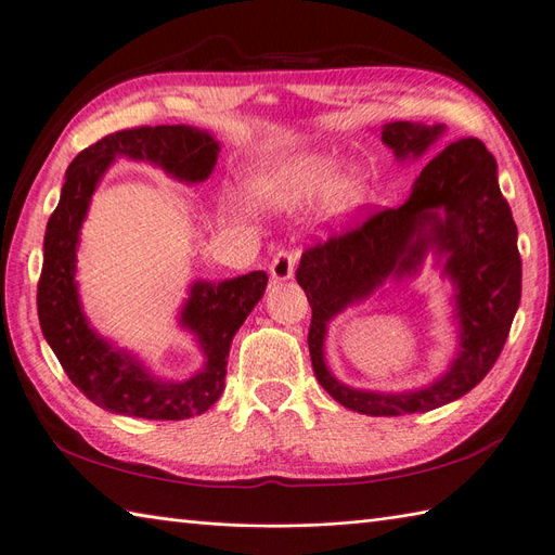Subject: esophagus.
<instances>
[{"instance_id": "34e87169", "label": "esophagus", "mask_w": 555, "mask_h": 555, "mask_svg": "<svg viewBox=\"0 0 555 555\" xmlns=\"http://www.w3.org/2000/svg\"><path fill=\"white\" fill-rule=\"evenodd\" d=\"M296 261H298V251L296 249H287V247H280L273 259L271 266H268V271H271L273 280H289L294 278L296 271Z\"/></svg>"}]
</instances>
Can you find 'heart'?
<instances>
[{
    "instance_id": "b5f03b06",
    "label": "heart",
    "mask_w": 555,
    "mask_h": 555,
    "mask_svg": "<svg viewBox=\"0 0 555 555\" xmlns=\"http://www.w3.org/2000/svg\"><path fill=\"white\" fill-rule=\"evenodd\" d=\"M335 164L328 159H296L278 171L271 190L287 204H308L322 196L326 217L340 220L365 201V182L359 173L333 178Z\"/></svg>"
}]
</instances>
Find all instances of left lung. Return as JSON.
<instances>
[{
    "mask_svg": "<svg viewBox=\"0 0 555 555\" xmlns=\"http://www.w3.org/2000/svg\"><path fill=\"white\" fill-rule=\"evenodd\" d=\"M444 127L389 122L382 141L396 159L422 157ZM509 204L500 192L495 157L477 139L449 143L418 173L398 208H384L357 227L308 247L296 268L312 322V371L340 405L367 416H398L442 408L465 396L498 361L520 300V257ZM433 246L457 287L462 349L450 371L430 387L408 395L351 390L323 361L325 324L347 305L370 295L389 274L415 272Z\"/></svg>",
    "mask_w": 555,
    "mask_h": 555,
    "instance_id": "obj_1",
    "label": "left lung"
}]
</instances>
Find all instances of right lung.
Wrapping results in <instances>:
<instances>
[{
    "instance_id": "add662e5",
    "label": "right lung",
    "mask_w": 555,
    "mask_h": 555,
    "mask_svg": "<svg viewBox=\"0 0 555 555\" xmlns=\"http://www.w3.org/2000/svg\"><path fill=\"white\" fill-rule=\"evenodd\" d=\"M217 153L220 143L208 131L184 125L133 127L92 143L66 169L60 204L50 215L43 238L39 324L76 389L108 412L159 422L204 414L224 391L231 340L263 296L268 275L251 271L220 284L194 282L180 324L196 335L206 365L184 382L153 377L127 351L99 338L80 310L74 280L76 247L96 182L115 157L153 162L178 180L201 182L212 173Z\"/></svg>"
}]
</instances>
